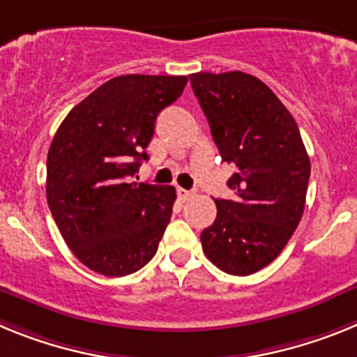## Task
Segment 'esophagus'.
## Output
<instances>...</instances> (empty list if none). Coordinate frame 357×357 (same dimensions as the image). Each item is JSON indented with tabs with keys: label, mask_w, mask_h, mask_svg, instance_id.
<instances>
[{
	"label": "esophagus",
	"mask_w": 357,
	"mask_h": 357,
	"mask_svg": "<svg viewBox=\"0 0 357 357\" xmlns=\"http://www.w3.org/2000/svg\"><path fill=\"white\" fill-rule=\"evenodd\" d=\"M178 196H179V199H181V201H188L192 196H194V192L185 190V188H178Z\"/></svg>",
	"instance_id": "esophagus-1"
}]
</instances>
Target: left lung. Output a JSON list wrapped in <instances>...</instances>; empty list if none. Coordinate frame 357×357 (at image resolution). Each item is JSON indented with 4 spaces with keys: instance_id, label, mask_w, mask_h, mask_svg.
<instances>
[{
    "instance_id": "8db88e82",
    "label": "left lung",
    "mask_w": 357,
    "mask_h": 357,
    "mask_svg": "<svg viewBox=\"0 0 357 357\" xmlns=\"http://www.w3.org/2000/svg\"><path fill=\"white\" fill-rule=\"evenodd\" d=\"M190 84L222 161L235 167L228 179L234 197L215 199L203 252L225 273L246 277L277 259L296 230L311 161L294 119L260 79L199 71Z\"/></svg>"
}]
</instances>
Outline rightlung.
<instances>
[{
    "label": "right lung",
    "instance_id": "add662e5",
    "mask_svg": "<svg viewBox=\"0 0 357 357\" xmlns=\"http://www.w3.org/2000/svg\"><path fill=\"white\" fill-rule=\"evenodd\" d=\"M183 75H122L68 113L50 145L46 199L73 255L105 277L153 259L172 215L176 188L129 183L161 109L178 100Z\"/></svg>",
    "mask_w": 357,
    "mask_h": 357
}]
</instances>
